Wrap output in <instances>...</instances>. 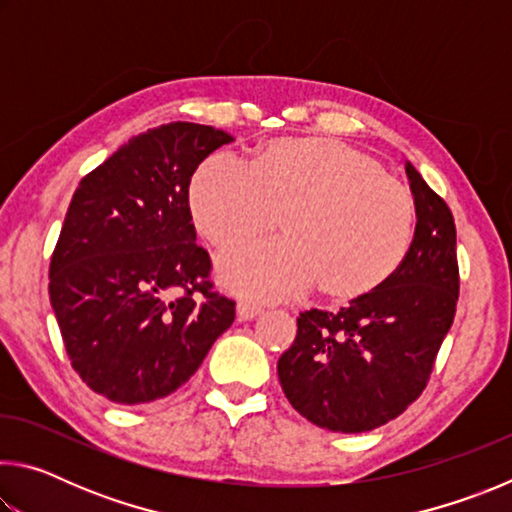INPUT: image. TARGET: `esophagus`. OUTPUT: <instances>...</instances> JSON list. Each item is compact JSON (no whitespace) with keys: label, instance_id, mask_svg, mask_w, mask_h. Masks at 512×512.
I'll list each match as a JSON object with an SVG mask.
<instances>
[{"label":"esophagus","instance_id":"34e87169","mask_svg":"<svg viewBox=\"0 0 512 512\" xmlns=\"http://www.w3.org/2000/svg\"><path fill=\"white\" fill-rule=\"evenodd\" d=\"M264 311L262 305H257V302H250V300H239L237 302V316L239 320H250L259 316Z\"/></svg>","mask_w":512,"mask_h":512}]
</instances>
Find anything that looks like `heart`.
<instances>
[{
	"label": "heart",
	"mask_w": 512,
	"mask_h": 512,
	"mask_svg": "<svg viewBox=\"0 0 512 512\" xmlns=\"http://www.w3.org/2000/svg\"><path fill=\"white\" fill-rule=\"evenodd\" d=\"M198 235L228 250L280 228L275 244L225 255L219 277L246 298L318 291L334 305L379 291L409 255L418 207L384 162L325 135L275 137L255 146L248 169L212 155L189 183Z\"/></svg>",
	"instance_id": "1"
}]
</instances>
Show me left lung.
<instances>
[{
  "mask_svg": "<svg viewBox=\"0 0 512 512\" xmlns=\"http://www.w3.org/2000/svg\"><path fill=\"white\" fill-rule=\"evenodd\" d=\"M406 173L418 223L400 271L336 314L302 311L296 341L277 361L293 409L329 431H370L409 409L454 323L461 289L454 216L411 162Z\"/></svg>",
  "mask_w": 512,
  "mask_h": 512,
  "instance_id": "8db88e82",
  "label": "left lung"
}]
</instances>
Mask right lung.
<instances>
[{"instance_id":"right-lung-1","label":"right lung","mask_w":512,"mask_h":512,"mask_svg":"<svg viewBox=\"0 0 512 512\" xmlns=\"http://www.w3.org/2000/svg\"><path fill=\"white\" fill-rule=\"evenodd\" d=\"M235 137L173 121L85 176L49 264V298L72 368L115 404L178 391L235 320L196 244L189 183Z\"/></svg>"}]
</instances>
